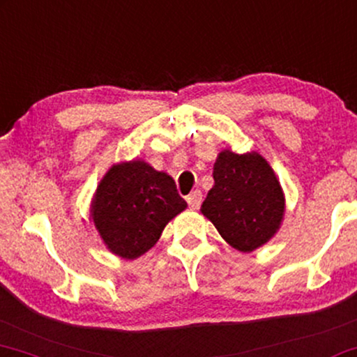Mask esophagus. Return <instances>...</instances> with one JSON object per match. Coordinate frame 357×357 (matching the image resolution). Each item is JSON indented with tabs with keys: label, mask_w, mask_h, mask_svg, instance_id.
<instances>
[{
	"label": "esophagus",
	"mask_w": 357,
	"mask_h": 357,
	"mask_svg": "<svg viewBox=\"0 0 357 357\" xmlns=\"http://www.w3.org/2000/svg\"><path fill=\"white\" fill-rule=\"evenodd\" d=\"M186 201L191 209H197L202 202V192L199 191V189H196V191H192L191 194H189V196L186 197Z\"/></svg>",
	"instance_id": "obj_1"
}]
</instances>
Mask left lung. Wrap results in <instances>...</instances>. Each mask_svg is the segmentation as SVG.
<instances>
[{
    "instance_id": "8db88e82",
    "label": "left lung",
    "mask_w": 357,
    "mask_h": 357,
    "mask_svg": "<svg viewBox=\"0 0 357 357\" xmlns=\"http://www.w3.org/2000/svg\"><path fill=\"white\" fill-rule=\"evenodd\" d=\"M214 186L201 212L220 237L241 252L267 243L282 224L285 197L272 166L259 153H219L214 163Z\"/></svg>"
}]
</instances>
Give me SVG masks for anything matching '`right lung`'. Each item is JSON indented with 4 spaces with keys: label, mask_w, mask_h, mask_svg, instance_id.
I'll return each instance as SVG.
<instances>
[{
    "label": "right lung",
    "mask_w": 357,
    "mask_h": 357,
    "mask_svg": "<svg viewBox=\"0 0 357 357\" xmlns=\"http://www.w3.org/2000/svg\"><path fill=\"white\" fill-rule=\"evenodd\" d=\"M186 207L169 174L137 160L107 171L90 218L112 254L133 260L150 250L166 224Z\"/></svg>",
    "instance_id": "1"
}]
</instances>
